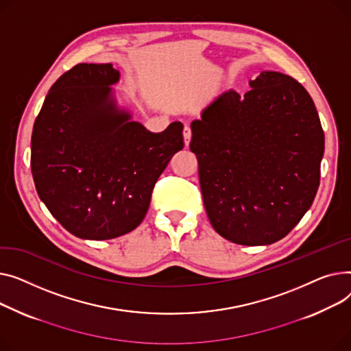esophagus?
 <instances>
[{
  "mask_svg": "<svg viewBox=\"0 0 351 351\" xmlns=\"http://www.w3.org/2000/svg\"><path fill=\"white\" fill-rule=\"evenodd\" d=\"M182 134H184V143H185V146L189 147L190 140H191V129H190V126H189V125H185V126H184V132H182Z\"/></svg>",
  "mask_w": 351,
  "mask_h": 351,
  "instance_id": "esophagus-1",
  "label": "esophagus"
}]
</instances>
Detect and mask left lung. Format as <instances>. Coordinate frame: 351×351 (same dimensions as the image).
<instances>
[{
  "label": "left lung",
  "mask_w": 351,
  "mask_h": 351,
  "mask_svg": "<svg viewBox=\"0 0 351 351\" xmlns=\"http://www.w3.org/2000/svg\"><path fill=\"white\" fill-rule=\"evenodd\" d=\"M243 96L230 89L191 123V152L213 228L238 245L289 234L316 197L324 133L293 77L265 71Z\"/></svg>",
  "instance_id": "obj_1"
}]
</instances>
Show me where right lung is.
I'll return each instance as SVG.
<instances>
[{
    "mask_svg": "<svg viewBox=\"0 0 351 351\" xmlns=\"http://www.w3.org/2000/svg\"><path fill=\"white\" fill-rule=\"evenodd\" d=\"M112 64H79L62 75L35 119L31 171L56 221L82 239H113L146 217L156 181L184 147L182 123L152 133L120 110Z\"/></svg>",
    "mask_w": 351,
    "mask_h": 351,
    "instance_id": "add662e5",
    "label": "right lung"
}]
</instances>
